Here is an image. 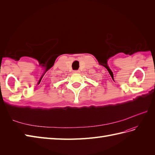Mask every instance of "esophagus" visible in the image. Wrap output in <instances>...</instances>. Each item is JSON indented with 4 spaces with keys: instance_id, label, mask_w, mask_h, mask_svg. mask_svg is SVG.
<instances>
[{
    "instance_id": "34e87169",
    "label": "esophagus",
    "mask_w": 155,
    "mask_h": 155,
    "mask_svg": "<svg viewBox=\"0 0 155 155\" xmlns=\"http://www.w3.org/2000/svg\"><path fill=\"white\" fill-rule=\"evenodd\" d=\"M73 73L74 74H79V73H80V71H79V70H74L73 71Z\"/></svg>"
}]
</instances>
